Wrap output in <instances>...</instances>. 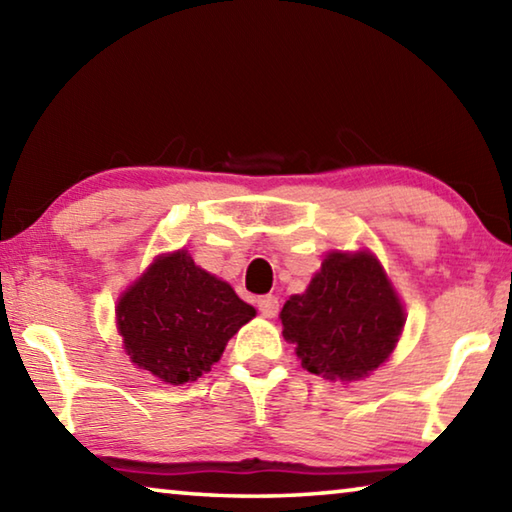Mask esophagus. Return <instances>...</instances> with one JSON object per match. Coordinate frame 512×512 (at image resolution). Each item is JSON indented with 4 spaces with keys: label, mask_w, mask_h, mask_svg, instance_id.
Here are the masks:
<instances>
[{
    "label": "esophagus",
    "mask_w": 512,
    "mask_h": 512,
    "mask_svg": "<svg viewBox=\"0 0 512 512\" xmlns=\"http://www.w3.org/2000/svg\"><path fill=\"white\" fill-rule=\"evenodd\" d=\"M257 309L262 316L273 318V316H277V311H280V300H277L275 296H262V298H257Z\"/></svg>",
    "instance_id": "1"
}]
</instances>
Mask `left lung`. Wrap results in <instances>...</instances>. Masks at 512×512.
Segmentation results:
<instances>
[{"mask_svg": "<svg viewBox=\"0 0 512 512\" xmlns=\"http://www.w3.org/2000/svg\"><path fill=\"white\" fill-rule=\"evenodd\" d=\"M280 318L302 368L329 381L361 379L379 368L404 327L400 300L370 253L327 255Z\"/></svg>", "mask_w": 512, "mask_h": 512, "instance_id": "8db88e82", "label": "left lung"}]
</instances>
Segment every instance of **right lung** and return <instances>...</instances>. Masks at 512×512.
Returning a JSON list of instances; mask_svg holds the SVG:
<instances>
[{"label":"right lung","instance_id":"obj_1","mask_svg":"<svg viewBox=\"0 0 512 512\" xmlns=\"http://www.w3.org/2000/svg\"><path fill=\"white\" fill-rule=\"evenodd\" d=\"M253 316L228 282L198 268L185 250L155 259L117 307L131 361L173 386L210 370Z\"/></svg>","mask_w":512,"mask_h":512}]
</instances>
